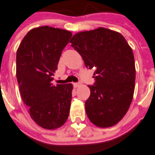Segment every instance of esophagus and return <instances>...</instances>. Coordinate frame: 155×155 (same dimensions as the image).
<instances>
[{
	"mask_svg": "<svg viewBox=\"0 0 155 155\" xmlns=\"http://www.w3.org/2000/svg\"><path fill=\"white\" fill-rule=\"evenodd\" d=\"M73 85H74V87L77 88V87H79V86L81 85V83H73Z\"/></svg>",
	"mask_w": 155,
	"mask_h": 155,
	"instance_id": "34e87169",
	"label": "esophagus"
}]
</instances>
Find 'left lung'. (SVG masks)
<instances>
[{
    "label": "left lung",
    "instance_id": "1",
    "mask_svg": "<svg viewBox=\"0 0 155 155\" xmlns=\"http://www.w3.org/2000/svg\"><path fill=\"white\" fill-rule=\"evenodd\" d=\"M85 65L94 69V85L85 111L93 124L107 128L120 122L134 97L135 64L133 50L118 32L99 27L74 34L70 41Z\"/></svg>",
    "mask_w": 155,
    "mask_h": 155
}]
</instances>
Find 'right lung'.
I'll list each match as a JSON object with an SVG mask.
<instances>
[{
  "label": "right lung",
  "instance_id": "1",
  "mask_svg": "<svg viewBox=\"0 0 155 155\" xmlns=\"http://www.w3.org/2000/svg\"><path fill=\"white\" fill-rule=\"evenodd\" d=\"M72 33L49 26L32 28L17 51L16 74L31 118L46 130L65 124L70 110L72 84L54 85L53 76Z\"/></svg>",
  "mask_w": 155,
  "mask_h": 155
}]
</instances>
